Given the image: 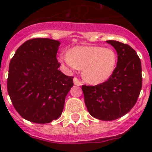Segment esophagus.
<instances>
[{
	"instance_id": "esophagus-1",
	"label": "esophagus",
	"mask_w": 152,
	"mask_h": 152,
	"mask_svg": "<svg viewBox=\"0 0 152 152\" xmlns=\"http://www.w3.org/2000/svg\"><path fill=\"white\" fill-rule=\"evenodd\" d=\"M74 84H75V85L80 86L82 84V83L80 82V80H79L77 77H75V78H74Z\"/></svg>"
}]
</instances>
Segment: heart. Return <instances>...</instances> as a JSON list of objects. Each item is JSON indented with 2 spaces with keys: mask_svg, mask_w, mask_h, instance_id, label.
Wrapping results in <instances>:
<instances>
[{
  "mask_svg": "<svg viewBox=\"0 0 152 152\" xmlns=\"http://www.w3.org/2000/svg\"><path fill=\"white\" fill-rule=\"evenodd\" d=\"M58 60L71 72L83 70L86 81L100 84L110 78L116 69L117 56L110 48L92 45H79L72 48L69 53H61Z\"/></svg>",
  "mask_w": 152,
  "mask_h": 152,
  "instance_id": "heart-1",
  "label": "heart"
}]
</instances>
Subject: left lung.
Masks as SVG:
<instances>
[{"label":"left lung","instance_id":"1","mask_svg":"<svg viewBox=\"0 0 152 152\" xmlns=\"http://www.w3.org/2000/svg\"><path fill=\"white\" fill-rule=\"evenodd\" d=\"M116 49L117 64L110 78L96 86H82L84 102L91 116L111 121L128 113L135 106L142 85V64L127 44L108 40Z\"/></svg>","mask_w":152,"mask_h":152}]
</instances>
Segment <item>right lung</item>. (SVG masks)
Wrapping results in <instances>:
<instances>
[{
  "mask_svg": "<svg viewBox=\"0 0 152 152\" xmlns=\"http://www.w3.org/2000/svg\"><path fill=\"white\" fill-rule=\"evenodd\" d=\"M60 42L36 38L25 42L10 60L7 91L23 119L49 123L61 115L64 100L73 87V77L58 70Z\"/></svg>",
  "mask_w": 152,
  "mask_h": 152,
  "instance_id": "add662e5",
  "label": "right lung"
}]
</instances>
